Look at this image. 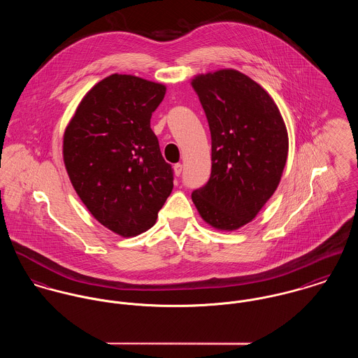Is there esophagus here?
<instances>
[{
    "instance_id": "esophagus-1",
    "label": "esophagus",
    "mask_w": 358,
    "mask_h": 358,
    "mask_svg": "<svg viewBox=\"0 0 358 358\" xmlns=\"http://www.w3.org/2000/svg\"><path fill=\"white\" fill-rule=\"evenodd\" d=\"M182 169H183V165H182V164H175V165H173V173H175L176 176H179V175L182 173Z\"/></svg>"
}]
</instances>
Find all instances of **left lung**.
<instances>
[{
	"label": "left lung",
	"instance_id": "1",
	"mask_svg": "<svg viewBox=\"0 0 358 358\" xmlns=\"http://www.w3.org/2000/svg\"><path fill=\"white\" fill-rule=\"evenodd\" d=\"M192 86L212 136V172L192 199L213 228L250 223L279 186L289 153L280 110L257 82L236 69L194 76Z\"/></svg>",
	"mask_w": 358,
	"mask_h": 358
}]
</instances>
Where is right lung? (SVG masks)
<instances>
[{"instance_id":"right-lung-1","label":"right lung","mask_w":358,"mask_h":358,"mask_svg":"<svg viewBox=\"0 0 358 358\" xmlns=\"http://www.w3.org/2000/svg\"><path fill=\"white\" fill-rule=\"evenodd\" d=\"M166 87L134 75L113 73L78 105L63 139L69 180L103 227L130 238L153 227L173 187L152 113Z\"/></svg>"}]
</instances>
